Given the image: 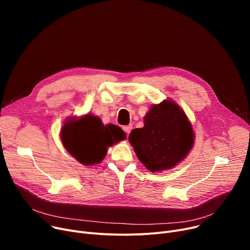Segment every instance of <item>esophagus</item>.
Wrapping results in <instances>:
<instances>
[{"label": "esophagus", "mask_w": 250, "mask_h": 250, "mask_svg": "<svg viewBox=\"0 0 250 250\" xmlns=\"http://www.w3.org/2000/svg\"><path fill=\"white\" fill-rule=\"evenodd\" d=\"M132 128H133V125H125V126L123 127V129L125 130V134H126V135H128V134L130 133V130H132Z\"/></svg>", "instance_id": "1"}]
</instances>
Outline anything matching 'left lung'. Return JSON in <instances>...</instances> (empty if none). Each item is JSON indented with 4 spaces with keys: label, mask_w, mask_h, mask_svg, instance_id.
<instances>
[{
    "label": "left lung",
    "mask_w": 250,
    "mask_h": 250,
    "mask_svg": "<svg viewBox=\"0 0 250 250\" xmlns=\"http://www.w3.org/2000/svg\"><path fill=\"white\" fill-rule=\"evenodd\" d=\"M193 132L182 109L171 100L154 105L145 116V125L135 128L128 140L139 160L152 172L170 169L188 154Z\"/></svg>",
    "instance_id": "left-lung-1"
}]
</instances>
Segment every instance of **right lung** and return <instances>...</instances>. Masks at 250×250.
<instances>
[{
	"instance_id": "obj_1",
	"label": "right lung",
	"mask_w": 250,
	"mask_h": 250,
	"mask_svg": "<svg viewBox=\"0 0 250 250\" xmlns=\"http://www.w3.org/2000/svg\"><path fill=\"white\" fill-rule=\"evenodd\" d=\"M62 145L84 165H94L103 160L107 148L124 140L123 129L113 125H104L99 117L87 114L65 123L61 130Z\"/></svg>"
}]
</instances>
